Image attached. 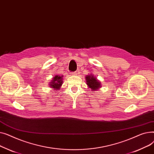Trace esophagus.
Segmentation results:
<instances>
[{
  "label": "esophagus",
  "mask_w": 154,
  "mask_h": 154,
  "mask_svg": "<svg viewBox=\"0 0 154 154\" xmlns=\"http://www.w3.org/2000/svg\"><path fill=\"white\" fill-rule=\"evenodd\" d=\"M71 75H77V72H72V73H71Z\"/></svg>",
  "instance_id": "1"
}]
</instances>
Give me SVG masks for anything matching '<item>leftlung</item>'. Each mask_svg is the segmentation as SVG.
Wrapping results in <instances>:
<instances>
[{
	"label": "left lung",
	"instance_id": "1",
	"mask_svg": "<svg viewBox=\"0 0 154 154\" xmlns=\"http://www.w3.org/2000/svg\"><path fill=\"white\" fill-rule=\"evenodd\" d=\"M87 84L88 86V87L91 88L93 91H97L99 88L101 86L100 82L98 81V80L95 77H94L93 75H87L85 77Z\"/></svg>",
	"mask_w": 154,
	"mask_h": 154
}]
</instances>
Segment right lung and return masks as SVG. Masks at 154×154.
I'll return each mask as SVG.
<instances>
[{
	"label": "right lung",
	"mask_w": 154,
	"mask_h": 154,
	"mask_svg": "<svg viewBox=\"0 0 154 154\" xmlns=\"http://www.w3.org/2000/svg\"><path fill=\"white\" fill-rule=\"evenodd\" d=\"M62 84V76H59L58 75H55L54 78L53 80H52V82H51L50 87L54 88V90H59V88H60V86Z\"/></svg>",
	"instance_id": "right-lung-1"
}]
</instances>
